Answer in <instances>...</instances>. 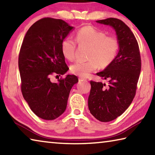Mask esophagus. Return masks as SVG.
I'll return each instance as SVG.
<instances>
[{
    "mask_svg": "<svg viewBox=\"0 0 155 155\" xmlns=\"http://www.w3.org/2000/svg\"><path fill=\"white\" fill-rule=\"evenodd\" d=\"M78 80H79V81H85V80H86V78L79 77V78H78Z\"/></svg>",
    "mask_w": 155,
    "mask_h": 155,
    "instance_id": "obj_1",
    "label": "esophagus"
}]
</instances>
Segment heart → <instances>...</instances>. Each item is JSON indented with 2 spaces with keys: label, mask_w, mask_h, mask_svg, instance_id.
I'll return each instance as SVG.
<instances>
[{
  "label": "heart",
  "mask_w": 155,
  "mask_h": 155,
  "mask_svg": "<svg viewBox=\"0 0 155 155\" xmlns=\"http://www.w3.org/2000/svg\"><path fill=\"white\" fill-rule=\"evenodd\" d=\"M76 40L81 45L89 46L87 61H78L70 66V71L81 77H87L98 69L99 65L105 68L117 56L119 41L114 35H107L104 31L92 26H85L78 29ZM77 42L71 38L62 41L61 50L63 55L70 61L75 59Z\"/></svg>",
  "instance_id": "obj_1"
}]
</instances>
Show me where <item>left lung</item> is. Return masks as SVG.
Here are the masks:
<instances>
[{
    "instance_id": "obj_1",
    "label": "left lung",
    "mask_w": 155,
    "mask_h": 155,
    "mask_svg": "<svg viewBox=\"0 0 155 155\" xmlns=\"http://www.w3.org/2000/svg\"><path fill=\"white\" fill-rule=\"evenodd\" d=\"M110 25L116 32L119 52L115 59L97 75L109 85L91 81L88 98L90 113L99 121H112L121 115L132 103L140 77L141 61L137 41L130 28L122 20L110 18L97 20Z\"/></svg>"
}]
</instances>
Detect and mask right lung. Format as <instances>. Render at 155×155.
Here are the masks:
<instances>
[{
  "instance_id": "1",
  "label": "right lung",
  "mask_w": 155,
  "mask_h": 155,
  "mask_svg": "<svg viewBox=\"0 0 155 155\" xmlns=\"http://www.w3.org/2000/svg\"><path fill=\"white\" fill-rule=\"evenodd\" d=\"M72 28L63 20L41 18L29 28L21 46V91L32 111L41 119L54 120L65 111L70 91L78 81L75 75L58 78V83L51 81L52 76L63 75L69 69L61 44Z\"/></svg>"
}]
</instances>
